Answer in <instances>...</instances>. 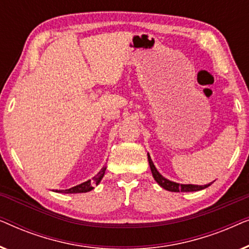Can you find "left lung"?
<instances>
[{
    "mask_svg": "<svg viewBox=\"0 0 249 249\" xmlns=\"http://www.w3.org/2000/svg\"><path fill=\"white\" fill-rule=\"evenodd\" d=\"M148 156V162H149V166H151V171H152V175L154 177L155 181L159 183L160 186L162 187V188H164L166 190H169V192H175V193H178V192H197V190H202L204 188H207V187L211 186V183L209 185H204V186H197V185H180V183H177V182H173V181H170V180L165 179L164 177H162L160 175L158 170H156L154 163H153L151 156L149 154H147Z\"/></svg>",
    "mask_w": 249,
    "mask_h": 249,
    "instance_id": "8db88e82",
    "label": "left lung"
}]
</instances>
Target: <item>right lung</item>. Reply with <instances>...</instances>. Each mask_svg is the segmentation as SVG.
Wrapping results in <instances>:
<instances>
[{
    "label": "right lung",
    "instance_id": "obj_1",
    "mask_svg": "<svg viewBox=\"0 0 249 249\" xmlns=\"http://www.w3.org/2000/svg\"><path fill=\"white\" fill-rule=\"evenodd\" d=\"M105 170H107V166H104L103 169L101 170L100 172L97 173L96 176L94 177L91 180H88L86 182H83L80 183V185L78 186H74L72 188L70 189H66V190H60L59 193H66V194H77V193H87V192H90L91 189H94V185H98V183L101 182L102 178H103L104 173H105ZM57 192V190H56Z\"/></svg>",
    "mask_w": 249,
    "mask_h": 249
}]
</instances>
